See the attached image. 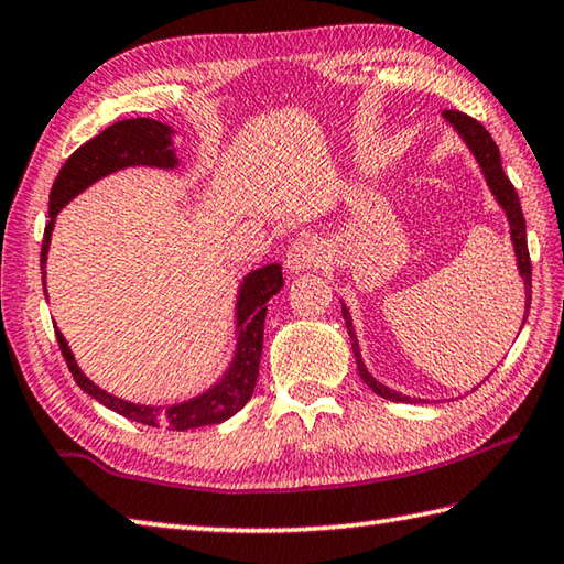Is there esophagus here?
Segmentation results:
<instances>
[{"mask_svg": "<svg viewBox=\"0 0 564 564\" xmlns=\"http://www.w3.org/2000/svg\"><path fill=\"white\" fill-rule=\"evenodd\" d=\"M325 261V247L315 237H303L295 239L289 251H285L283 265L289 273H301L305 269H313V265H321Z\"/></svg>", "mask_w": 564, "mask_h": 564, "instance_id": "obj_1", "label": "esophagus"}]
</instances>
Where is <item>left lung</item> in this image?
Wrapping results in <instances>:
<instances>
[{
    "mask_svg": "<svg viewBox=\"0 0 564 564\" xmlns=\"http://www.w3.org/2000/svg\"><path fill=\"white\" fill-rule=\"evenodd\" d=\"M444 118L448 120V126H452L458 132L460 140L466 142V148L470 150V155L476 158L480 172H484L490 194H494L496 202L500 204V209L506 212V219L510 224V241H513V249H516L518 273H520V279H523V285H525V315H523V323H525L528 311H530V289H532L530 275H532V265H530L528 239H525V219H523V209H520L518 192H516L513 184H510V180L506 177L503 165H500L498 145L494 142V138L488 135V130L480 126L478 120L468 118L466 112H458V110H446ZM343 317H345L347 333H350L352 352H355V360H357V372H360L362 382L370 387L375 394L389 399V402H422V399L406 397L402 392H397V389H389L387 384L375 380V377L370 375V370H367V367H365V360H362V355H360V343H357V335H355V327H352V315H350V311H347L345 303H343Z\"/></svg>",
    "mask_w": 564,
    "mask_h": 564,
    "instance_id": "left-lung-1",
    "label": "left lung"
}]
</instances>
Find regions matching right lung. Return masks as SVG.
<instances>
[{"instance_id":"1","label":"right lung","mask_w":564,"mask_h":564,"mask_svg":"<svg viewBox=\"0 0 564 564\" xmlns=\"http://www.w3.org/2000/svg\"><path fill=\"white\" fill-rule=\"evenodd\" d=\"M175 130L165 122L152 118H130L112 122L100 135L80 145L74 155L61 167L54 187L48 194V224L44 229V243H41V279H44L46 291V256L51 247V231H54L56 214L66 204L88 189L90 184L100 177H108L112 172L126 167H158V170H175L180 158L172 145ZM283 289V273L279 263H269L263 269H256L243 275L237 295V347L234 357L217 382L207 392L192 399H184L177 404H135L126 402L116 394L106 392L94 384L76 365V357L70 352L66 337L56 330V340L61 352L66 357V365L74 375L76 384L84 389L110 412H118L130 422L170 429V432H187V429L212 426L227 422L243 409L253 394L256 380H259V362L263 350V321H265V303Z\"/></svg>"}]
</instances>
